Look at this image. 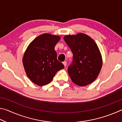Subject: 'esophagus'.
Segmentation results:
<instances>
[{"label": "esophagus", "mask_w": 122, "mask_h": 122, "mask_svg": "<svg viewBox=\"0 0 122 122\" xmlns=\"http://www.w3.org/2000/svg\"><path fill=\"white\" fill-rule=\"evenodd\" d=\"M63 65L65 66V67H66V66H67V62L66 61L63 62Z\"/></svg>", "instance_id": "34e87169"}]
</instances>
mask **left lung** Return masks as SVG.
I'll return each mask as SVG.
<instances>
[{
  "mask_svg": "<svg viewBox=\"0 0 122 122\" xmlns=\"http://www.w3.org/2000/svg\"><path fill=\"white\" fill-rule=\"evenodd\" d=\"M63 39L73 54V62L68 68L71 81L81 86L92 83L98 77L103 63L95 41L82 33L67 35Z\"/></svg>",
  "mask_w": 122,
  "mask_h": 122,
  "instance_id": "left-lung-1",
  "label": "left lung"
}]
</instances>
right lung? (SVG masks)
<instances>
[{
  "mask_svg": "<svg viewBox=\"0 0 122 122\" xmlns=\"http://www.w3.org/2000/svg\"><path fill=\"white\" fill-rule=\"evenodd\" d=\"M60 36L44 33L33 40L25 51L22 63L27 77L34 83L45 86L65 66L57 60L54 48Z\"/></svg>",
  "mask_w": 122,
  "mask_h": 122,
  "instance_id": "1",
  "label": "right lung"
}]
</instances>
